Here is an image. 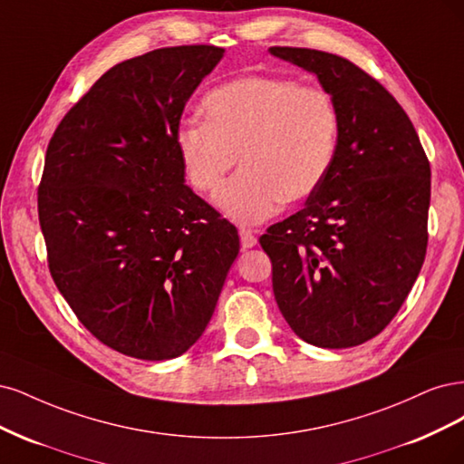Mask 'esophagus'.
Listing matches in <instances>:
<instances>
[{
  "label": "esophagus",
  "instance_id": "obj_1",
  "mask_svg": "<svg viewBox=\"0 0 464 464\" xmlns=\"http://www.w3.org/2000/svg\"><path fill=\"white\" fill-rule=\"evenodd\" d=\"M238 237H241V246L246 250V248H252V246H256V243H258V238L254 237V233L252 231H248V229H241L238 231Z\"/></svg>",
  "mask_w": 464,
  "mask_h": 464
}]
</instances>
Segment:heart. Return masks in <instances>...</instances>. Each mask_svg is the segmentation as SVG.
Instances as JSON below:
<instances>
[{"instance_id": "1", "label": "heart", "mask_w": 464, "mask_h": 464, "mask_svg": "<svg viewBox=\"0 0 464 464\" xmlns=\"http://www.w3.org/2000/svg\"><path fill=\"white\" fill-rule=\"evenodd\" d=\"M204 115L177 127L179 160L194 188L212 192L241 156L243 171L216 194L219 210L241 226L310 197L334 166L339 111L320 86L248 74L214 88Z\"/></svg>"}]
</instances>
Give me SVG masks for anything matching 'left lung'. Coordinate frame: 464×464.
Here are the masks:
<instances>
[{
  "instance_id": "obj_1",
  "label": "left lung",
  "mask_w": 464,
  "mask_h": 464,
  "mask_svg": "<svg viewBox=\"0 0 464 464\" xmlns=\"http://www.w3.org/2000/svg\"><path fill=\"white\" fill-rule=\"evenodd\" d=\"M270 53L316 74L341 123L324 183L260 237L276 303L310 345H362L393 320L420 274L430 161L405 110L349 59L308 48Z\"/></svg>"
}]
</instances>
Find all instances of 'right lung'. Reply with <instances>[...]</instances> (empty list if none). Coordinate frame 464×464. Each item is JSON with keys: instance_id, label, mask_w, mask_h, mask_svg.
I'll use <instances>...</instances> for the list:
<instances>
[{"instance_id": "right-lung-1", "label": "right lung", "mask_w": 464, "mask_h": 464, "mask_svg": "<svg viewBox=\"0 0 464 464\" xmlns=\"http://www.w3.org/2000/svg\"><path fill=\"white\" fill-rule=\"evenodd\" d=\"M223 48L117 63L57 125L38 187L50 274L103 345L140 361L187 353L238 254L235 226L185 185L175 130Z\"/></svg>"}]
</instances>
